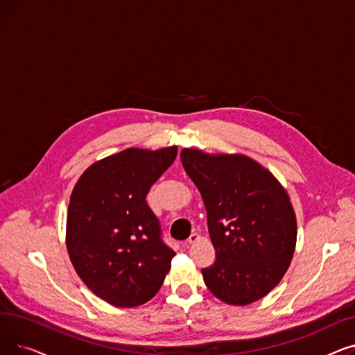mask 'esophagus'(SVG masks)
<instances>
[{
  "instance_id": "34e87169",
  "label": "esophagus",
  "mask_w": 355,
  "mask_h": 355,
  "mask_svg": "<svg viewBox=\"0 0 355 355\" xmlns=\"http://www.w3.org/2000/svg\"><path fill=\"white\" fill-rule=\"evenodd\" d=\"M198 239H200L198 233H196V232H194V233H191V234H190V237L187 239V241H189V243H190V245H193V243H196V241H197Z\"/></svg>"
}]
</instances>
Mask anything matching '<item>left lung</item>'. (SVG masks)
Returning <instances> with one entry per match:
<instances>
[{
    "instance_id": "1",
    "label": "left lung",
    "mask_w": 355,
    "mask_h": 355,
    "mask_svg": "<svg viewBox=\"0 0 355 355\" xmlns=\"http://www.w3.org/2000/svg\"><path fill=\"white\" fill-rule=\"evenodd\" d=\"M181 162L207 213L216 262L204 284L227 305L262 300L286 273L296 246V216L277 178L243 154L182 148Z\"/></svg>"
}]
</instances>
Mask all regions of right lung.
I'll return each mask as SVG.
<instances>
[{"label": "right lung", "instance_id": "add662e5", "mask_svg": "<svg viewBox=\"0 0 355 355\" xmlns=\"http://www.w3.org/2000/svg\"><path fill=\"white\" fill-rule=\"evenodd\" d=\"M178 153L177 146L126 148L93 162L74 184L66 248L83 284L116 308L157 295L175 252L165 246L145 197Z\"/></svg>", "mask_w": 355, "mask_h": 355}]
</instances>
